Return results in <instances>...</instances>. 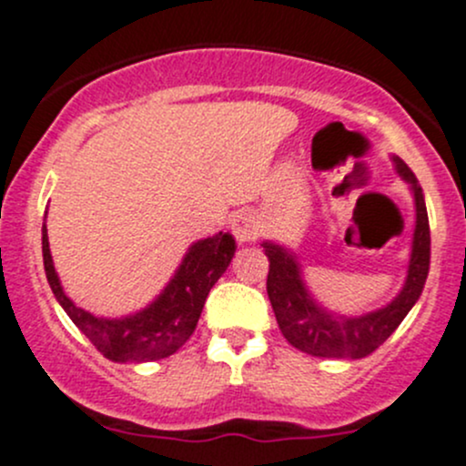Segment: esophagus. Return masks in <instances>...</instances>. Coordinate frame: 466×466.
Returning <instances> with one entry per match:
<instances>
[{"mask_svg": "<svg viewBox=\"0 0 466 466\" xmlns=\"http://www.w3.org/2000/svg\"><path fill=\"white\" fill-rule=\"evenodd\" d=\"M261 232V220L255 211H238L232 218V234L238 243L257 241Z\"/></svg>", "mask_w": 466, "mask_h": 466, "instance_id": "34e87169", "label": "esophagus"}]
</instances>
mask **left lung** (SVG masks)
<instances>
[{
	"instance_id": "8db88e82",
	"label": "left lung",
	"mask_w": 466,
	"mask_h": 466,
	"mask_svg": "<svg viewBox=\"0 0 466 466\" xmlns=\"http://www.w3.org/2000/svg\"><path fill=\"white\" fill-rule=\"evenodd\" d=\"M399 177L408 182L415 198V229H412L410 261L406 281L392 302L360 316H340L311 295L302 279V266L293 250L275 241H263L270 270H268V299L286 340L304 354L320 359H365L379 350L394 329L401 324L424 290L431 268V228L426 214L424 191L415 173L403 159L392 157Z\"/></svg>"
}]
</instances>
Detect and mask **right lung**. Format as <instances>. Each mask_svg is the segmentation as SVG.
<instances>
[{
  "instance_id": "add662e5",
  "label": "right lung",
  "mask_w": 466,
  "mask_h": 466,
  "mask_svg": "<svg viewBox=\"0 0 466 466\" xmlns=\"http://www.w3.org/2000/svg\"><path fill=\"white\" fill-rule=\"evenodd\" d=\"M234 252L237 241L229 232L200 238L191 243L176 275L148 307L124 318H103L76 307L65 295L51 259L46 225H42V259L56 299L92 345L112 363H150L176 354L194 333L207 295L228 270Z\"/></svg>"
}]
</instances>
